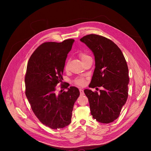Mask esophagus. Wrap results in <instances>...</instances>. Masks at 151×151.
Segmentation results:
<instances>
[{
  "label": "esophagus",
  "mask_w": 151,
  "mask_h": 151,
  "mask_svg": "<svg viewBox=\"0 0 151 151\" xmlns=\"http://www.w3.org/2000/svg\"><path fill=\"white\" fill-rule=\"evenodd\" d=\"M80 95H81V96H83V95H84V94L83 90V89H80Z\"/></svg>",
  "instance_id": "34e87169"
}]
</instances>
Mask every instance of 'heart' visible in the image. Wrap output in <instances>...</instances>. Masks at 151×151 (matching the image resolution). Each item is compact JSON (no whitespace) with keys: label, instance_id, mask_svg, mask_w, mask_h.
Returning a JSON list of instances; mask_svg holds the SVG:
<instances>
[{"label":"heart","instance_id":"heart-1","mask_svg":"<svg viewBox=\"0 0 151 151\" xmlns=\"http://www.w3.org/2000/svg\"><path fill=\"white\" fill-rule=\"evenodd\" d=\"M79 56H80L81 60L82 61L84 60L85 59H86L87 58H89L90 56L89 55H88V54H86L85 53H83V52H81L80 53V54H79ZM65 70H67L68 69V64L67 63H66L65 65ZM75 83L78 86H84L85 84V80H84L83 78H77L76 79V80H75Z\"/></svg>","mask_w":151,"mask_h":151}]
</instances>
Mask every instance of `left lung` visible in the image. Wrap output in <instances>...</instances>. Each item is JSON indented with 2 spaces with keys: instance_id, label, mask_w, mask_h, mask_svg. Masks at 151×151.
Listing matches in <instances>:
<instances>
[{
  "instance_id": "8db88e82",
  "label": "left lung",
  "mask_w": 151,
  "mask_h": 151,
  "mask_svg": "<svg viewBox=\"0 0 151 151\" xmlns=\"http://www.w3.org/2000/svg\"><path fill=\"white\" fill-rule=\"evenodd\" d=\"M80 40L95 56L96 68L89 87L103 88L99 93L89 89L84 91L89 100L91 114L99 122H112L119 116L128 97L127 62L119 47L106 37L90 34Z\"/></svg>"
}]
</instances>
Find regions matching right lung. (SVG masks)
Here are the masks:
<instances>
[{"instance_id": "obj_1", "label": "right lung", "mask_w": 151, "mask_h": 151, "mask_svg": "<svg viewBox=\"0 0 151 151\" xmlns=\"http://www.w3.org/2000/svg\"><path fill=\"white\" fill-rule=\"evenodd\" d=\"M74 41L43 43L27 63L26 96L38 120L52 129H63L71 123L73 105L80 96L78 89L68 88L67 84L61 85L67 91L56 92V86L62 83L65 60Z\"/></svg>"}]
</instances>
